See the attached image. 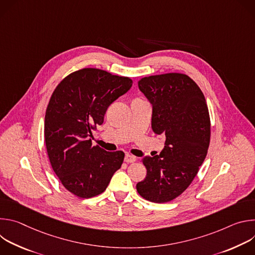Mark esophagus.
I'll use <instances>...</instances> for the list:
<instances>
[{"instance_id": "34e87169", "label": "esophagus", "mask_w": 255, "mask_h": 255, "mask_svg": "<svg viewBox=\"0 0 255 255\" xmlns=\"http://www.w3.org/2000/svg\"><path fill=\"white\" fill-rule=\"evenodd\" d=\"M125 161H126L127 163L135 162V161H136V157L133 156V155H130V154H126V155H125Z\"/></svg>"}]
</instances>
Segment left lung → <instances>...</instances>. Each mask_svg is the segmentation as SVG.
Listing matches in <instances>:
<instances>
[{
  "label": "left lung",
  "instance_id": "left-lung-1",
  "mask_svg": "<svg viewBox=\"0 0 255 255\" xmlns=\"http://www.w3.org/2000/svg\"><path fill=\"white\" fill-rule=\"evenodd\" d=\"M138 87L152 104L151 126L156 134L165 135V145L159 155L141 159L147 173L136 190L143 199L162 204L188 189L206 158L209 110L199 86L184 74L145 77Z\"/></svg>",
  "mask_w": 255,
  "mask_h": 255
}]
</instances>
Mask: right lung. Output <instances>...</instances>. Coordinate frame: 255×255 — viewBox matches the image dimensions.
I'll use <instances>...</instances> for the list:
<instances>
[{
  "instance_id": "right-lung-1",
  "label": "right lung",
  "mask_w": 255,
  "mask_h": 255,
  "mask_svg": "<svg viewBox=\"0 0 255 255\" xmlns=\"http://www.w3.org/2000/svg\"><path fill=\"white\" fill-rule=\"evenodd\" d=\"M132 83L103 69L83 68L65 77L50 97L44 121L47 154L62 186L79 198L105 192L123 163V151H106L89 137Z\"/></svg>"
}]
</instances>
